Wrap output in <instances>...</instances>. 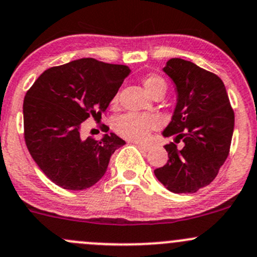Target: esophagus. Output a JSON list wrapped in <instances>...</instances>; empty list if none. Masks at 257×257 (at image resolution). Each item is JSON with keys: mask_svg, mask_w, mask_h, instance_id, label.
<instances>
[{"mask_svg": "<svg viewBox=\"0 0 257 257\" xmlns=\"http://www.w3.org/2000/svg\"><path fill=\"white\" fill-rule=\"evenodd\" d=\"M137 147L139 148V149H142L143 152H149L150 149H152V147L150 145H147V144H141V143H136Z\"/></svg>", "mask_w": 257, "mask_h": 257, "instance_id": "1", "label": "esophagus"}]
</instances>
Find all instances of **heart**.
Returning <instances> with one entry per match:
<instances>
[{
	"label": "heart",
	"mask_w": 257,
	"mask_h": 257,
	"mask_svg": "<svg viewBox=\"0 0 257 257\" xmlns=\"http://www.w3.org/2000/svg\"><path fill=\"white\" fill-rule=\"evenodd\" d=\"M144 87L152 95L157 93H165L167 83L159 76H148L144 79ZM160 126V120L155 115H144L138 113H125L119 115L114 120L113 128L118 136L128 141L144 143L148 141L150 133Z\"/></svg>",
	"instance_id": "b5f03b06"
}]
</instances>
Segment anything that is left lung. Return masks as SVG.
I'll return each instance as SVG.
<instances>
[{
    "label": "left lung",
    "mask_w": 257,
    "mask_h": 257,
    "mask_svg": "<svg viewBox=\"0 0 257 257\" xmlns=\"http://www.w3.org/2000/svg\"><path fill=\"white\" fill-rule=\"evenodd\" d=\"M163 71L173 79L178 102L163 136L184 142L178 149L165 145L168 163L154 170L158 180L173 193L191 194L209 185L230 152L234 110L222 80L190 61L172 58Z\"/></svg>",
    "instance_id": "left-lung-1"
}]
</instances>
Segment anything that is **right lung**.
<instances>
[{"label": "right lung", "instance_id": "1", "mask_svg": "<svg viewBox=\"0 0 257 257\" xmlns=\"http://www.w3.org/2000/svg\"><path fill=\"white\" fill-rule=\"evenodd\" d=\"M129 73L123 64L82 58L48 68L27 90L26 145L56 185L67 190L90 188L105 174L113 153L125 144L114 133L100 141L92 137L84 141L80 126L89 116L102 118Z\"/></svg>", "mask_w": 257, "mask_h": 257}]
</instances>
